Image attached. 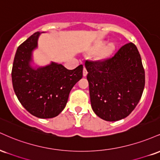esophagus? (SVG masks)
<instances>
[{
    "label": "esophagus",
    "mask_w": 160,
    "mask_h": 160,
    "mask_svg": "<svg viewBox=\"0 0 160 160\" xmlns=\"http://www.w3.org/2000/svg\"><path fill=\"white\" fill-rule=\"evenodd\" d=\"M87 74H88L87 71H86V68H84L83 71H82V75H83V77H86V75H87Z\"/></svg>",
    "instance_id": "obj_1"
}]
</instances>
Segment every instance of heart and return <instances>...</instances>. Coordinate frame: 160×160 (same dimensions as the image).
Returning a JSON list of instances; mask_svg holds the SVG:
<instances>
[{
  "instance_id": "1",
  "label": "heart",
  "mask_w": 160,
  "mask_h": 160,
  "mask_svg": "<svg viewBox=\"0 0 160 160\" xmlns=\"http://www.w3.org/2000/svg\"><path fill=\"white\" fill-rule=\"evenodd\" d=\"M105 42H100L98 44H96L94 47V50L97 51L99 49L102 48V47L104 45ZM115 49V45L113 43H109L107 45H105L104 47L99 51L98 52V58L100 59H104V58H107L109 57L113 53V50Z\"/></svg>"
}]
</instances>
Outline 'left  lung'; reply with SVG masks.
Returning <instances> with one entry per match:
<instances>
[{
    "label": "left lung",
    "mask_w": 160,
    "mask_h": 160,
    "mask_svg": "<svg viewBox=\"0 0 160 160\" xmlns=\"http://www.w3.org/2000/svg\"><path fill=\"white\" fill-rule=\"evenodd\" d=\"M91 106L98 117L118 121L128 117L140 101L144 70L136 46L127 43L103 62L86 61Z\"/></svg>",
    "instance_id": "left-lung-1"
}]
</instances>
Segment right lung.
<instances>
[{"instance_id":"right-lung-1","label":"right lung","mask_w":160,"mask_h":160,"mask_svg":"<svg viewBox=\"0 0 160 160\" xmlns=\"http://www.w3.org/2000/svg\"><path fill=\"white\" fill-rule=\"evenodd\" d=\"M40 34L34 33L18 47L12 81L22 105L34 117L49 119L58 116L65 108L71 89L82 78L83 66L68 70L54 62L44 66L37 65L33 52L38 49Z\"/></svg>"}]
</instances>
